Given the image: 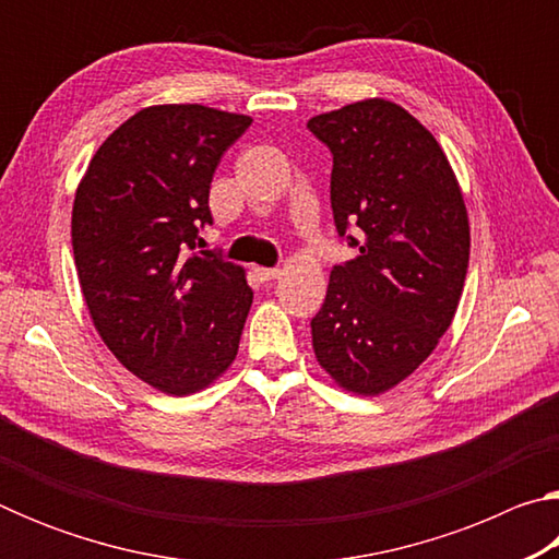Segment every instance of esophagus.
Masks as SVG:
<instances>
[{
	"mask_svg": "<svg viewBox=\"0 0 559 559\" xmlns=\"http://www.w3.org/2000/svg\"><path fill=\"white\" fill-rule=\"evenodd\" d=\"M257 276L263 281V283H269V281H278L283 273H281V269H257Z\"/></svg>",
	"mask_w": 559,
	"mask_h": 559,
	"instance_id": "esophagus-1",
	"label": "esophagus"
}]
</instances>
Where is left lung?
<instances>
[{
    "instance_id": "1",
    "label": "left lung",
    "mask_w": 559,
    "mask_h": 559,
    "mask_svg": "<svg viewBox=\"0 0 559 559\" xmlns=\"http://www.w3.org/2000/svg\"><path fill=\"white\" fill-rule=\"evenodd\" d=\"M333 153L337 234L359 253L330 271L310 320L318 365L337 386L377 396L404 382L447 333L468 271L471 229L459 179L409 110L365 98L308 120Z\"/></svg>"
}]
</instances>
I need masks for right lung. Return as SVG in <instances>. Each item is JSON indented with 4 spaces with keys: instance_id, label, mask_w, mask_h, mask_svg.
Returning <instances> with one entry per match:
<instances>
[{
    "instance_id": "obj_1",
    "label": "right lung",
    "mask_w": 559,
    "mask_h": 559,
    "mask_svg": "<svg viewBox=\"0 0 559 559\" xmlns=\"http://www.w3.org/2000/svg\"><path fill=\"white\" fill-rule=\"evenodd\" d=\"M249 116L167 103L103 140L75 189L71 243L93 325L118 362L187 396L229 370L253 290L246 271L194 251L210 187Z\"/></svg>"
}]
</instances>
